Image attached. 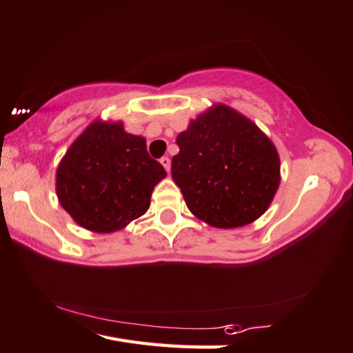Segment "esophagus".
<instances>
[{
	"instance_id": "obj_1",
	"label": "esophagus",
	"mask_w": 353,
	"mask_h": 353,
	"mask_svg": "<svg viewBox=\"0 0 353 353\" xmlns=\"http://www.w3.org/2000/svg\"><path fill=\"white\" fill-rule=\"evenodd\" d=\"M160 163H162L163 168L170 172V170H171V160H170V157H162V159H160Z\"/></svg>"
}]
</instances>
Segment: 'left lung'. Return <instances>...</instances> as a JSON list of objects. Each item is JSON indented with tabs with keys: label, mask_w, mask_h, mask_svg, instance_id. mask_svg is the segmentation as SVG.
I'll return each mask as SVG.
<instances>
[{
	"label": "left lung",
	"mask_w": 353,
	"mask_h": 353,
	"mask_svg": "<svg viewBox=\"0 0 353 353\" xmlns=\"http://www.w3.org/2000/svg\"><path fill=\"white\" fill-rule=\"evenodd\" d=\"M171 176L197 219L238 228L265 213L281 182L278 151L245 115L217 103L176 139Z\"/></svg>",
	"instance_id": "8db88e82"
}]
</instances>
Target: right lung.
<instances>
[{
	"label": "right lung",
	"instance_id": "1",
	"mask_svg": "<svg viewBox=\"0 0 353 353\" xmlns=\"http://www.w3.org/2000/svg\"><path fill=\"white\" fill-rule=\"evenodd\" d=\"M166 171L146 151L145 137L121 121L95 120L69 146L57 168L59 202L80 227L112 233L143 216Z\"/></svg>",
	"mask_w": 353,
	"mask_h": 353
}]
</instances>
